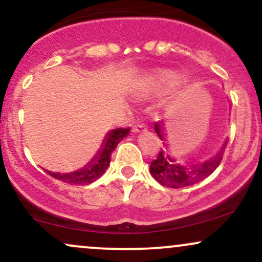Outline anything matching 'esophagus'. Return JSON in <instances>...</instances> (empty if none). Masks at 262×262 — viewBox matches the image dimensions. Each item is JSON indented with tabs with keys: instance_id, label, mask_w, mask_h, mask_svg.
Instances as JSON below:
<instances>
[{
	"instance_id": "34e87169",
	"label": "esophagus",
	"mask_w": 262,
	"mask_h": 262,
	"mask_svg": "<svg viewBox=\"0 0 262 262\" xmlns=\"http://www.w3.org/2000/svg\"><path fill=\"white\" fill-rule=\"evenodd\" d=\"M132 130H133V133H145L148 129H146V127L144 124H139V123H137V124L133 125Z\"/></svg>"
}]
</instances>
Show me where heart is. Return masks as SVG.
Masks as SVG:
<instances>
[{"label":"heart","instance_id":"1","mask_svg":"<svg viewBox=\"0 0 262 262\" xmlns=\"http://www.w3.org/2000/svg\"><path fill=\"white\" fill-rule=\"evenodd\" d=\"M177 76L175 75H171V74H166V75H162V76L159 77L156 80V85L160 86V87H166L170 85H173V83L177 82Z\"/></svg>","mask_w":262,"mask_h":262}]
</instances>
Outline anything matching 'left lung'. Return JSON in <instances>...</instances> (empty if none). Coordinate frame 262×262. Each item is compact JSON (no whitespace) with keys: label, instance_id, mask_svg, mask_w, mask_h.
Instances as JSON below:
<instances>
[{"label":"left lung","instance_id":"left-lung-1","mask_svg":"<svg viewBox=\"0 0 262 262\" xmlns=\"http://www.w3.org/2000/svg\"><path fill=\"white\" fill-rule=\"evenodd\" d=\"M155 132L159 135V138L164 141L165 149H161V151H159L158 158L154 161H151L150 173L156 181L165 187L182 188L203 181L221 164L225 146H227V140H225L217 154L208 160L196 161L187 165V166H183L169 154L166 125L162 122L155 123Z\"/></svg>","mask_w":262,"mask_h":262}]
</instances>
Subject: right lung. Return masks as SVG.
<instances>
[{"label": "right lung", "mask_w": 262, "mask_h": 262, "mask_svg": "<svg viewBox=\"0 0 262 262\" xmlns=\"http://www.w3.org/2000/svg\"><path fill=\"white\" fill-rule=\"evenodd\" d=\"M130 133L129 128H118L112 129L106 134L103 141H102L101 148L96 152V155L87 162L83 167L81 169L73 171V172H52V171H47L50 176L54 179L59 180L65 183H70V185H77V186H85L90 185V183L95 182L100 177L106 172V170L110 166L111 162V155L117 148L118 143L123 138H125Z\"/></svg>", "instance_id": "right-lung-1"}]
</instances>
